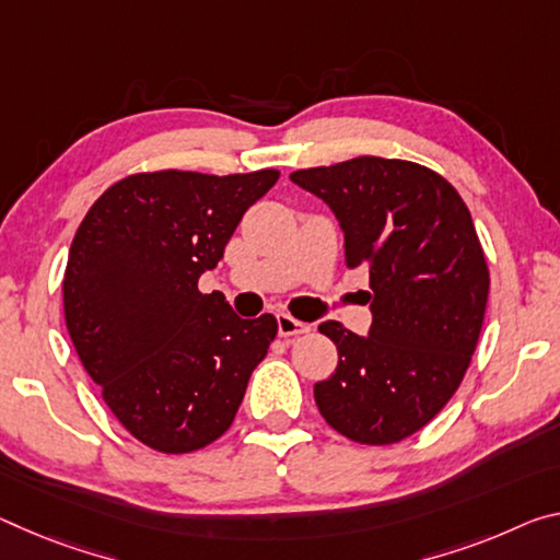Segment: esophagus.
Wrapping results in <instances>:
<instances>
[{
    "instance_id": "34e87169",
    "label": "esophagus",
    "mask_w": 560,
    "mask_h": 560,
    "mask_svg": "<svg viewBox=\"0 0 560 560\" xmlns=\"http://www.w3.org/2000/svg\"><path fill=\"white\" fill-rule=\"evenodd\" d=\"M277 324H279V336H299V334L312 331V326L306 322H299V318H294L291 314H279Z\"/></svg>"
}]
</instances>
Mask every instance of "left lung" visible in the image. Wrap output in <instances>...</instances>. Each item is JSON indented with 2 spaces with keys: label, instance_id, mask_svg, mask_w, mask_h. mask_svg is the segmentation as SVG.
Instances as JSON below:
<instances>
[{
  "label": "left lung",
  "instance_id": "left-lung-1",
  "mask_svg": "<svg viewBox=\"0 0 560 560\" xmlns=\"http://www.w3.org/2000/svg\"><path fill=\"white\" fill-rule=\"evenodd\" d=\"M341 221L346 266L371 277L369 336L318 331L339 366L314 386L326 423L363 446L421 431L456 394L481 336L488 264L471 211L441 174L406 159L357 156L291 172Z\"/></svg>",
  "mask_w": 560,
  "mask_h": 560
}]
</instances>
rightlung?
I'll use <instances>...</instances> for the list:
<instances>
[{"label":"right lung","instance_id":"1","mask_svg":"<svg viewBox=\"0 0 560 560\" xmlns=\"http://www.w3.org/2000/svg\"><path fill=\"white\" fill-rule=\"evenodd\" d=\"M277 179L279 168L139 172L112 184L77 229L61 281L69 336L117 421L159 454L224 436L277 339L271 314L246 322L217 291H199Z\"/></svg>","mask_w":560,"mask_h":560}]
</instances>
